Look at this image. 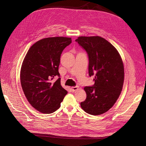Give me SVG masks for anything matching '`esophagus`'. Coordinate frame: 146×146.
Masks as SVG:
<instances>
[{"label": "esophagus", "instance_id": "34e87169", "mask_svg": "<svg viewBox=\"0 0 146 146\" xmlns=\"http://www.w3.org/2000/svg\"><path fill=\"white\" fill-rule=\"evenodd\" d=\"M79 88V86H73L72 88V91H75L76 90H78V89Z\"/></svg>", "mask_w": 146, "mask_h": 146}]
</instances>
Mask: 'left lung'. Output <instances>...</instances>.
Here are the masks:
<instances>
[{"mask_svg":"<svg viewBox=\"0 0 146 146\" xmlns=\"http://www.w3.org/2000/svg\"><path fill=\"white\" fill-rule=\"evenodd\" d=\"M89 57V75L95 84L85 86L86 99L80 103L86 113L98 115L111 109L123 86L124 68L119 52L108 41L99 36H79L75 40Z\"/></svg>","mask_w":146,"mask_h":146,"instance_id":"obj_1","label":"left lung"}]
</instances>
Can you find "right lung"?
<instances>
[{
  "mask_svg": "<svg viewBox=\"0 0 146 146\" xmlns=\"http://www.w3.org/2000/svg\"><path fill=\"white\" fill-rule=\"evenodd\" d=\"M71 42V38H44L31 47L23 61L20 74L22 90L29 103L41 113L57 110L67 94L61 86L58 67L61 53ZM57 75L59 79L52 82Z\"/></svg>",
  "mask_w": 146,
  "mask_h": 146,
  "instance_id": "obj_1",
  "label": "right lung"
}]
</instances>
